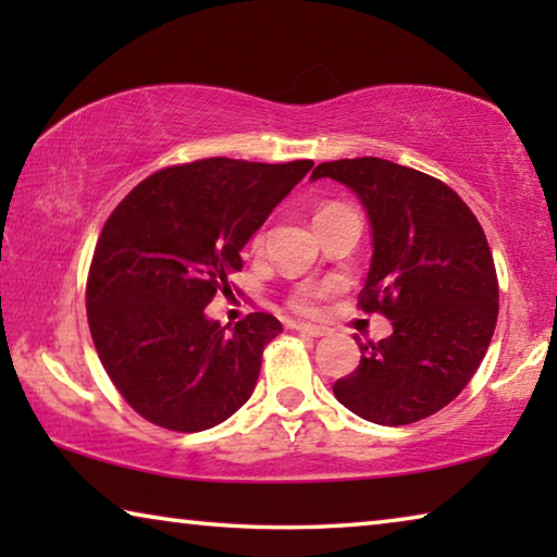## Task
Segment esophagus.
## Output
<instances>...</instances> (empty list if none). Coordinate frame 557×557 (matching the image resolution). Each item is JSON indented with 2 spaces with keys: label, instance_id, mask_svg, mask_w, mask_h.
<instances>
[{
  "label": "esophagus",
  "instance_id": "34e87169",
  "mask_svg": "<svg viewBox=\"0 0 557 557\" xmlns=\"http://www.w3.org/2000/svg\"><path fill=\"white\" fill-rule=\"evenodd\" d=\"M292 329H295V332H299V334H305V336H314V338H319V336H324V334H326L322 326H312V324H292Z\"/></svg>",
  "mask_w": 557,
  "mask_h": 557
}]
</instances>
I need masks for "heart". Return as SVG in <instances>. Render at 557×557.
Wrapping results in <instances>:
<instances>
[{"mask_svg":"<svg viewBox=\"0 0 557 557\" xmlns=\"http://www.w3.org/2000/svg\"><path fill=\"white\" fill-rule=\"evenodd\" d=\"M262 240H265V235L262 233L252 235V248H260ZM329 289H332V285H301L295 295L289 297V305H292V309H297L299 314H314L317 301L326 297Z\"/></svg>","mask_w":557,"mask_h":557,"instance_id":"obj_1","label":"heart"}]
</instances>
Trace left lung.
Here are the masks:
<instances>
[{
	"mask_svg": "<svg viewBox=\"0 0 557 557\" xmlns=\"http://www.w3.org/2000/svg\"><path fill=\"white\" fill-rule=\"evenodd\" d=\"M312 178L351 188L369 213L371 270L363 312L393 334L361 344V363L334 383L336 400L375 425H410L461 393L494 336L498 282L476 215L440 178L379 157L319 164Z\"/></svg>",
	"mask_w": 557,
	"mask_h": 557,
	"instance_id": "8db88e82",
	"label": "left lung"
}]
</instances>
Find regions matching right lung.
Returning <instances> with one entry per match:
<instances>
[{"mask_svg":"<svg viewBox=\"0 0 557 557\" xmlns=\"http://www.w3.org/2000/svg\"><path fill=\"white\" fill-rule=\"evenodd\" d=\"M312 166L225 157L166 166L110 213L90 262L88 324L110 381L145 420L201 432L256 391L282 324L252 312L221 326L206 307L228 295L245 243Z\"/></svg>","mask_w":557,"mask_h":557,"instance_id":"1","label":"right lung"}]
</instances>
